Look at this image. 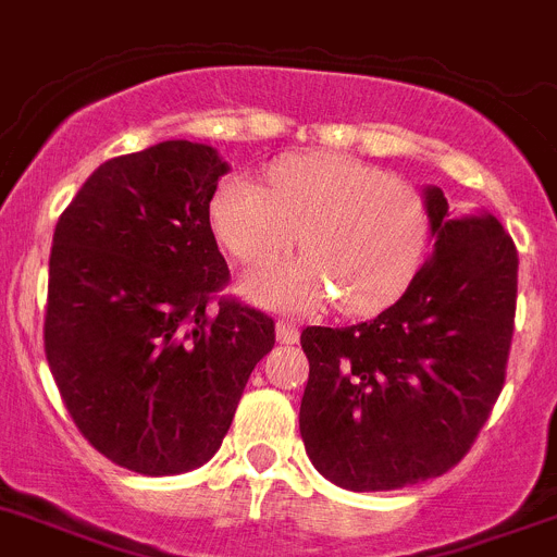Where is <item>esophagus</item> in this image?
Instances as JSON below:
<instances>
[{
	"label": "esophagus",
	"mask_w": 557,
	"mask_h": 557,
	"mask_svg": "<svg viewBox=\"0 0 557 557\" xmlns=\"http://www.w3.org/2000/svg\"><path fill=\"white\" fill-rule=\"evenodd\" d=\"M277 341H283V344H297V341H299L297 324L288 322V319H280V322H277Z\"/></svg>",
	"instance_id": "34e87169"
}]
</instances>
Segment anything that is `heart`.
<instances>
[{"label": "heart", "instance_id": "b5f03b06", "mask_svg": "<svg viewBox=\"0 0 557 557\" xmlns=\"http://www.w3.org/2000/svg\"><path fill=\"white\" fill-rule=\"evenodd\" d=\"M219 242L247 267L269 263L297 242L305 255L244 280L269 308H310L335 294L349 315L377 313L422 267L430 213L419 194L383 169L349 154L288 158L255 180L227 177L210 199Z\"/></svg>", "mask_w": 557, "mask_h": 557}]
</instances>
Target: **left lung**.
<instances>
[{"mask_svg": "<svg viewBox=\"0 0 557 557\" xmlns=\"http://www.w3.org/2000/svg\"><path fill=\"white\" fill-rule=\"evenodd\" d=\"M433 255L397 302L352 327H305V453L330 483L394 491L449 472L505 385L519 255L491 213L449 219L424 188Z\"/></svg>", "mask_w": 557, "mask_h": 557, "instance_id": "8db88e82", "label": "left lung"}]
</instances>
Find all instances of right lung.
Instances as JSON below:
<instances>
[{
    "label": "right lung",
    "mask_w": 557,
    "mask_h": 557,
    "mask_svg": "<svg viewBox=\"0 0 557 557\" xmlns=\"http://www.w3.org/2000/svg\"><path fill=\"white\" fill-rule=\"evenodd\" d=\"M227 163L163 141L85 180L58 219L44 349L94 449L129 472H191L216 455L272 315L219 299L230 272L210 230Z\"/></svg>",
    "instance_id": "add662e5"
}]
</instances>
